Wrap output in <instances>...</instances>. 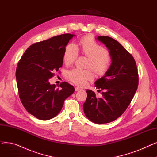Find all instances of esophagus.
I'll list each match as a JSON object with an SVG mask.
<instances>
[{
	"label": "esophagus",
	"instance_id": "34e87169",
	"mask_svg": "<svg viewBox=\"0 0 157 157\" xmlns=\"http://www.w3.org/2000/svg\"><path fill=\"white\" fill-rule=\"evenodd\" d=\"M81 89L80 88H79V87H76L75 88V91L76 92H78V91H79V90H81Z\"/></svg>",
	"mask_w": 157,
	"mask_h": 157
}]
</instances>
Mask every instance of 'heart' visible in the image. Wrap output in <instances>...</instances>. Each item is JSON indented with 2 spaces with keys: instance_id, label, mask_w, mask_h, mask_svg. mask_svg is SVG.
Instances as JSON below:
<instances>
[{
  "instance_id": "obj_1",
  "label": "heart",
  "mask_w": 157,
  "mask_h": 157,
  "mask_svg": "<svg viewBox=\"0 0 157 157\" xmlns=\"http://www.w3.org/2000/svg\"><path fill=\"white\" fill-rule=\"evenodd\" d=\"M81 52L90 60L89 67L97 74L102 75L109 69L111 59L106 49L90 36L85 37L81 42ZM79 55V48L74 43H70L65 47L63 53V61L66 64H71ZM67 78L79 86H85L87 81L92 80L94 74L89 70L74 69L67 72Z\"/></svg>"
}]
</instances>
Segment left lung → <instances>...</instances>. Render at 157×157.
<instances>
[{
    "mask_svg": "<svg viewBox=\"0 0 157 157\" xmlns=\"http://www.w3.org/2000/svg\"><path fill=\"white\" fill-rule=\"evenodd\" d=\"M95 39L108 49L111 63L104 75L95 82L97 88L104 90L102 97L97 98L94 92L87 90L83 110L88 120L103 124L117 120L125 112L136 92L139 78L134 57L119 42L108 36Z\"/></svg>",
    "mask_w": 157,
    "mask_h": 157,
    "instance_id": "left-lung-1",
    "label": "left lung"
}]
</instances>
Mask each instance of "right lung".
<instances>
[{"mask_svg": "<svg viewBox=\"0 0 157 157\" xmlns=\"http://www.w3.org/2000/svg\"><path fill=\"white\" fill-rule=\"evenodd\" d=\"M74 34H65L31 45L18 63L16 71L19 96L24 108L41 120H50L59 114L64 101L74 92L67 82L61 89L51 85L53 76L63 64L65 48Z\"/></svg>", "mask_w": 157, "mask_h": 157, "instance_id": "right-lung-1", "label": "right lung"}]
</instances>
